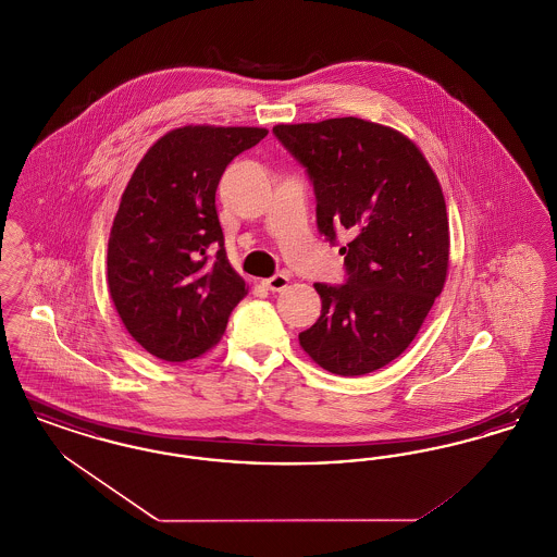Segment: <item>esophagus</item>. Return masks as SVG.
I'll use <instances>...</instances> for the list:
<instances>
[{"mask_svg": "<svg viewBox=\"0 0 557 557\" xmlns=\"http://www.w3.org/2000/svg\"><path fill=\"white\" fill-rule=\"evenodd\" d=\"M288 284H290V277L286 273H275L273 277L263 280V286L271 292H282Z\"/></svg>", "mask_w": 557, "mask_h": 557, "instance_id": "1", "label": "esophagus"}]
</instances>
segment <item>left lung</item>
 <instances>
[{"instance_id": "obj_1", "label": "left lung", "mask_w": 557, "mask_h": 557, "mask_svg": "<svg viewBox=\"0 0 557 557\" xmlns=\"http://www.w3.org/2000/svg\"><path fill=\"white\" fill-rule=\"evenodd\" d=\"M313 182L319 232L346 230V284H315L318 321L298 334L319 368L366 375L413 343L449 269L441 184L403 133L357 116L275 125Z\"/></svg>"}]
</instances>
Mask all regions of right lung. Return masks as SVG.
I'll return each instance as SVG.
<instances>
[{
	"mask_svg": "<svg viewBox=\"0 0 557 557\" xmlns=\"http://www.w3.org/2000/svg\"><path fill=\"white\" fill-rule=\"evenodd\" d=\"M261 127L186 125L144 154L108 239V290L133 341L182 363L216 345L248 294L230 265L214 191Z\"/></svg>",
	"mask_w": 557,
	"mask_h": 557,
	"instance_id": "1",
	"label": "right lung"
}]
</instances>
